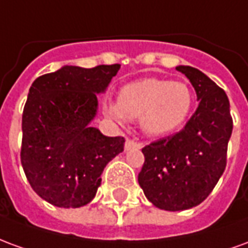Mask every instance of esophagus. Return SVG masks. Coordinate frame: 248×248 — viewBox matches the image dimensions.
I'll list each match as a JSON object with an SVG mask.
<instances>
[{
    "label": "esophagus",
    "instance_id": "esophagus-1",
    "mask_svg": "<svg viewBox=\"0 0 248 248\" xmlns=\"http://www.w3.org/2000/svg\"><path fill=\"white\" fill-rule=\"evenodd\" d=\"M140 147H142V143L135 142L133 140H126V142H124V150L126 151L133 150V149H140Z\"/></svg>",
    "mask_w": 248,
    "mask_h": 248
}]
</instances>
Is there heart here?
Instances as JSON below:
<instances>
[{
	"mask_svg": "<svg viewBox=\"0 0 248 248\" xmlns=\"http://www.w3.org/2000/svg\"><path fill=\"white\" fill-rule=\"evenodd\" d=\"M192 106L194 93L185 82L143 78L122 87L117 105L108 111L118 121L140 118L145 134L161 137L179 129Z\"/></svg>",
	"mask_w": 248,
	"mask_h": 248,
	"instance_id": "b5f03b06",
	"label": "heart"
}]
</instances>
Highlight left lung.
Wrapping results in <instances>:
<instances>
[{"label":"left lung","mask_w":248,"mask_h":248,"mask_svg":"<svg viewBox=\"0 0 248 248\" xmlns=\"http://www.w3.org/2000/svg\"><path fill=\"white\" fill-rule=\"evenodd\" d=\"M197 93L198 108L177 134L145 146L138 182L155 207L187 210L202 203L222 177L232 133L223 89L191 66H177Z\"/></svg>","instance_id":"left-lung-1"}]
</instances>
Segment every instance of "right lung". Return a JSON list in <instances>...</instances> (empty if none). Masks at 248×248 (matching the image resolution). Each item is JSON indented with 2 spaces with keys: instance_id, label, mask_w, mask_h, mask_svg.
<instances>
[{
  "instance_id": "add662e5",
  "label": "right lung",
  "mask_w": 248,
  "mask_h": 248,
  "mask_svg": "<svg viewBox=\"0 0 248 248\" xmlns=\"http://www.w3.org/2000/svg\"><path fill=\"white\" fill-rule=\"evenodd\" d=\"M119 67L63 66L30 86L21 163L31 188L50 204L77 208L92 202L103 169L124 151V137H106L90 126L97 94L106 90Z\"/></svg>"
}]
</instances>
